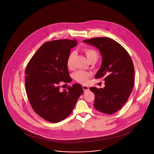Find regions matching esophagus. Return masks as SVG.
<instances>
[{"instance_id":"34e87169","label":"esophagus","mask_w":154,"mask_h":154,"mask_svg":"<svg viewBox=\"0 0 154 154\" xmlns=\"http://www.w3.org/2000/svg\"><path fill=\"white\" fill-rule=\"evenodd\" d=\"M82 88H83V90L84 91V92H87V91H89V87H88V86H87V85H82Z\"/></svg>"}]
</instances>
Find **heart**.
I'll use <instances>...</instances> for the list:
<instances>
[{"label": "heart", "instance_id": "obj_1", "mask_svg": "<svg viewBox=\"0 0 154 154\" xmlns=\"http://www.w3.org/2000/svg\"><path fill=\"white\" fill-rule=\"evenodd\" d=\"M83 51L84 52L85 54H86L88 60H90L92 59H95L97 60L98 57V52L93 49L89 48H85L83 49ZM75 55V53L74 52H72L69 54L67 57V59L66 60V64L69 69H72V62H73V59ZM90 75V73L88 72H87L84 70H79L74 73L73 78L76 82H78L85 83L88 81V79Z\"/></svg>", "mask_w": 154, "mask_h": 154}]
</instances>
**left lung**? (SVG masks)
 <instances>
[{
	"label": "left lung",
	"instance_id": "1",
	"mask_svg": "<svg viewBox=\"0 0 154 154\" xmlns=\"http://www.w3.org/2000/svg\"><path fill=\"white\" fill-rule=\"evenodd\" d=\"M82 42L96 46L102 56L95 78L104 77L105 87L90 88L95 95L94 106L102 113L112 115L125 104L134 85L131 58L122 46L109 38H93Z\"/></svg>",
	"mask_w": 154,
	"mask_h": 154
}]
</instances>
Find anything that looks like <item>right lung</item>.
I'll return each instance as SVG.
<instances>
[{
  "label": "right lung",
  "instance_id": "obj_1",
  "mask_svg": "<svg viewBox=\"0 0 154 154\" xmlns=\"http://www.w3.org/2000/svg\"><path fill=\"white\" fill-rule=\"evenodd\" d=\"M77 43L75 39L46 42L26 67V90L30 105L36 114L49 122L57 123L68 117L84 92L79 84L60 90L62 83L72 80L66 60Z\"/></svg>",
  "mask_w": 154,
  "mask_h": 154
}]
</instances>
